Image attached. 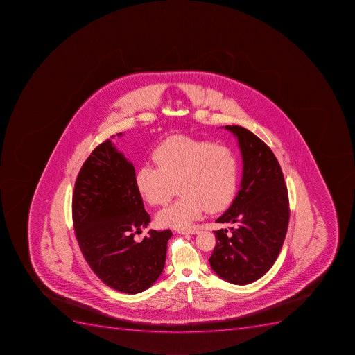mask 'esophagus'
<instances>
[{
	"instance_id": "34e87169",
	"label": "esophagus",
	"mask_w": 355,
	"mask_h": 355,
	"mask_svg": "<svg viewBox=\"0 0 355 355\" xmlns=\"http://www.w3.org/2000/svg\"><path fill=\"white\" fill-rule=\"evenodd\" d=\"M198 232H199L198 230H180L179 234H182V235H196Z\"/></svg>"
}]
</instances>
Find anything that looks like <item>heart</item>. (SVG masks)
<instances>
[{"label":"heart","instance_id":"1","mask_svg":"<svg viewBox=\"0 0 355 355\" xmlns=\"http://www.w3.org/2000/svg\"><path fill=\"white\" fill-rule=\"evenodd\" d=\"M153 165L137 171L135 184L149 206H162L178 188L180 198L158 212V225L187 230L205 210L218 212L235 197L239 180V158L226 145L189 136L163 140L153 150Z\"/></svg>","mask_w":355,"mask_h":355}]
</instances>
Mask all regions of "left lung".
Instances as JSON below:
<instances>
[{
	"instance_id": "8db88e82",
	"label": "left lung",
	"mask_w": 355,
	"mask_h": 355,
	"mask_svg": "<svg viewBox=\"0 0 355 355\" xmlns=\"http://www.w3.org/2000/svg\"><path fill=\"white\" fill-rule=\"evenodd\" d=\"M239 140L243 158L241 189L218 224L217 245L209 263L227 282L244 286L275 264L289 224V198L282 170L271 148L239 125H226Z\"/></svg>"
}]
</instances>
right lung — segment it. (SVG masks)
I'll return each instance as SVG.
<instances>
[{
    "label": "right lung",
    "mask_w": 355,
    "mask_h": 355,
    "mask_svg": "<svg viewBox=\"0 0 355 355\" xmlns=\"http://www.w3.org/2000/svg\"><path fill=\"white\" fill-rule=\"evenodd\" d=\"M135 178L134 165L107 139L84 162L72 202L75 235L89 268L129 295L148 289L162 275L172 236L170 230H150L135 239L150 223Z\"/></svg>",
    "instance_id": "right-lung-1"
}]
</instances>
